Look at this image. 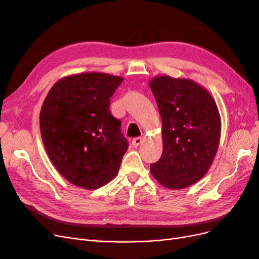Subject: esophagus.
Instances as JSON below:
<instances>
[{"label":"esophagus","instance_id":"obj_1","mask_svg":"<svg viewBox=\"0 0 259 259\" xmlns=\"http://www.w3.org/2000/svg\"><path fill=\"white\" fill-rule=\"evenodd\" d=\"M142 143H143V138L142 137H136V138H134V139L132 140V144H133V146H134V147L139 146Z\"/></svg>","mask_w":259,"mask_h":259}]
</instances>
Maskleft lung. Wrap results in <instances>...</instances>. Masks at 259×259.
<instances>
[{
    "label": "left lung",
    "mask_w": 259,
    "mask_h": 259,
    "mask_svg": "<svg viewBox=\"0 0 259 259\" xmlns=\"http://www.w3.org/2000/svg\"><path fill=\"white\" fill-rule=\"evenodd\" d=\"M162 119L163 152L150 171L168 189H183L204 176L221 139L222 121L207 90L189 79L158 75L149 82Z\"/></svg>",
    "instance_id": "left-lung-1"
}]
</instances>
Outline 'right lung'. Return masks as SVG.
<instances>
[{
  "label": "right lung",
  "mask_w": 259,
  "mask_h": 259,
  "mask_svg": "<svg viewBox=\"0 0 259 259\" xmlns=\"http://www.w3.org/2000/svg\"><path fill=\"white\" fill-rule=\"evenodd\" d=\"M123 77L85 72L53 85L40 113L41 136L54 166L68 182L98 189L119 171L128 144L110 98Z\"/></svg>",
  "instance_id": "right-lung-1"
}]
</instances>
